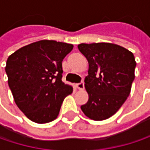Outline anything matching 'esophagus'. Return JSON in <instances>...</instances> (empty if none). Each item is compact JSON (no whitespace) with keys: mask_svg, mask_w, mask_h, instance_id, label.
I'll use <instances>...</instances> for the list:
<instances>
[{"mask_svg":"<svg viewBox=\"0 0 150 150\" xmlns=\"http://www.w3.org/2000/svg\"><path fill=\"white\" fill-rule=\"evenodd\" d=\"M76 88L80 90H82L84 88V82L83 81H81L80 83H77L76 84Z\"/></svg>","mask_w":150,"mask_h":150,"instance_id":"1","label":"esophagus"}]
</instances>
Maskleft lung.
<instances>
[{"label":"left lung","mask_w":150,"mask_h":150,"mask_svg":"<svg viewBox=\"0 0 150 150\" xmlns=\"http://www.w3.org/2000/svg\"><path fill=\"white\" fill-rule=\"evenodd\" d=\"M78 48L88 62V75L84 80L88 101L81 108L92 120H106L118 111L130 94L135 56L125 47L108 42L81 43Z\"/></svg>","instance_id":"obj_1"}]
</instances>
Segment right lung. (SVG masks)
Returning a JSON list of instances; mask_svg holds the SVG:
<instances>
[{"label":"right lung","mask_w":150,"mask_h":150,"mask_svg":"<svg viewBox=\"0 0 150 150\" xmlns=\"http://www.w3.org/2000/svg\"><path fill=\"white\" fill-rule=\"evenodd\" d=\"M73 47L42 40L8 56L5 70L9 88L17 107L32 122L47 123L56 119L64 98L73 92L62 81V62Z\"/></svg>","instance_id":"add662e5"}]
</instances>
